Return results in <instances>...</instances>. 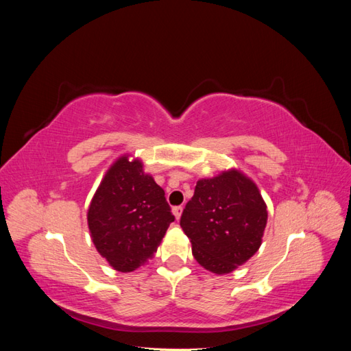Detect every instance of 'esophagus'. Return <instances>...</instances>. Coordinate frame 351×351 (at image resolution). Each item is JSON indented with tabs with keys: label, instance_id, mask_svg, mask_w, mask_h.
Returning <instances> with one entry per match:
<instances>
[{
	"label": "esophagus",
	"instance_id": "34e87169",
	"mask_svg": "<svg viewBox=\"0 0 351 351\" xmlns=\"http://www.w3.org/2000/svg\"><path fill=\"white\" fill-rule=\"evenodd\" d=\"M173 214H174L176 219H180V217H182V214H183V206H174Z\"/></svg>",
	"mask_w": 351,
	"mask_h": 351
}]
</instances>
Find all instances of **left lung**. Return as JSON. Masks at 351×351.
<instances>
[{
  "label": "left lung",
  "instance_id": "8db88e82",
  "mask_svg": "<svg viewBox=\"0 0 351 351\" xmlns=\"http://www.w3.org/2000/svg\"><path fill=\"white\" fill-rule=\"evenodd\" d=\"M267 219V204L258 186L239 169H228L199 180L180 226L200 267L224 275L258 252Z\"/></svg>",
  "mask_w": 351,
  "mask_h": 351
}]
</instances>
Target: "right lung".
<instances>
[{
  "label": "right lung",
  "instance_id": "right-lung-1",
  "mask_svg": "<svg viewBox=\"0 0 351 351\" xmlns=\"http://www.w3.org/2000/svg\"><path fill=\"white\" fill-rule=\"evenodd\" d=\"M174 221L162 187L141 159L120 156L104 176L88 209L95 247L115 271L132 272L149 261Z\"/></svg>",
  "mask_w": 351,
  "mask_h": 351
}]
</instances>
